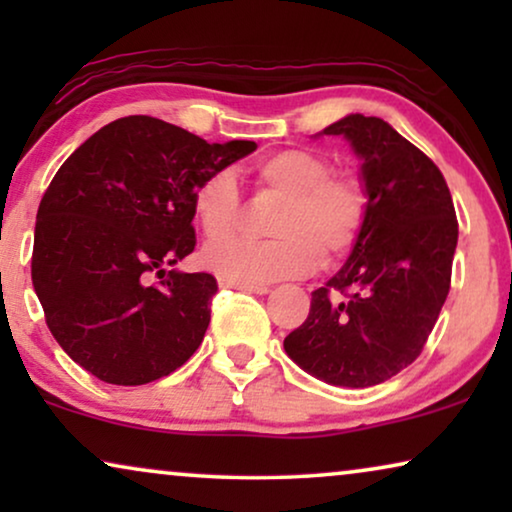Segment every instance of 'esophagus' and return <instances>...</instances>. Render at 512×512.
<instances>
[{
  "label": "esophagus",
  "instance_id": "1",
  "mask_svg": "<svg viewBox=\"0 0 512 512\" xmlns=\"http://www.w3.org/2000/svg\"><path fill=\"white\" fill-rule=\"evenodd\" d=\"M219 286H221V289H240V291L258 293V296H265V293H270V286H261V284H240V282H230V279H223V277H219Z\"/></svg>",
  "mask_w": 512,
  "mask_h": 512
}]
</instances>
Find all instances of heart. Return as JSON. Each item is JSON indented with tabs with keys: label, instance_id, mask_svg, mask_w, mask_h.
Returning a JSON list of instances; mask_svg holds the SVG:
<instances>
[{
	"label": "heart",
	"instance_id": "heart-1",
	"mask_svg": "<svg viewBox=\"0 0 512 512\" xmlns=\"http://www.w3.org/2000/svg\"><path fill=\"white\" fill-rule=\"evenodd\" d=\"M261 191L282 195L270 242L228 240L240 228L242 198L235 174L216 170L193 193V212L209 244L202 261L212 272L240 284H270L300 277L314 263H333L359 240L368 198L354 179L331 177L326 158L303 149H284L256 160ZM226 239V243H219Z\"/></svg>",
	"mask_w": 512,
	"mask_h": 512
}]
</instances>
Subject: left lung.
<instances>
[{
  "label": "left lung",
  "instance_id": "left-lung-1",
  "mask_svg": "<svg viewBox=\"0 0 512 512\" xmlns=\"http://www.w3.org/2000/svg\"><path fill=\"white\" fill-rule=\"evenodd\" d=\"M319 135H340L361 165L368 214L345 265L312 291L305 324L284 352L333 387H375L422 352L450 293L457 214L443 174L377 116L349 114ZM338 290L348 298L335 301Z\"/></svg>",
  "mask_w": 512,
  "mask_h": 512
}]
</instances>
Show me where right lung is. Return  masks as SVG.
<instances>
[{"label":"right lung","instance_id":"right-lung-1","mask_svg":"<svg viewBox=\"0 0 512 512\" xmlns=\"http://www.w3.org/2000/svg\"><path fill=\"white\" fill-rule=\"evenodd\" d=\"M251 151L254 142L207 144L160 118L128 116L62 163L37 212L32 284L69 359L121 387L191 359L219 289L207 272L174 268L195 249L193 193Z\"/></svg>","mask_w":512,"mask_h":512}]
</instances>
